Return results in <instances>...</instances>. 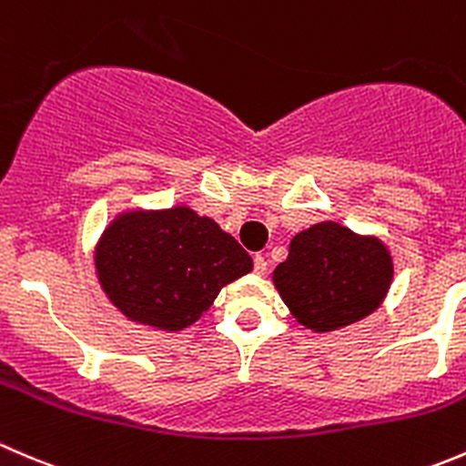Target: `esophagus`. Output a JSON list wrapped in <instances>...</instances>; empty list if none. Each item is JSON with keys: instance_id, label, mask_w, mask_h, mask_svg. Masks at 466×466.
Masks as SVG:
<instances>
[{"instance_id": "1", "label": "esophagus", "mask_w": 466, "mask_h": 466, "mask_svg": "<svg viewBox=\"0 0 466 466\" xmlns=\"http://www.w3.org/2000/svg\"><path fill=\"white\" fill-rule=\"evenodd\" d=\"M253 269H256V274H265L267 271L265 256H260V253H256V256H253Z\"/></svg>"}]
</instances>
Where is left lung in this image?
I'll return each instance as SVG.
<instances>
[{"instance_id":"left-lung-1","label":"left lung","mask_w":466,"mask_h":466,"mask_svg":"<svg viewBox=\"0 0 466 466\" xmlns=\"http://www.w3.org/2000/svg\"><path fill=\"white\" fill-rule=\"evenodd\" d=\"M394 262L374 235H358L338 222L297 233L288 260L274 269V285L294 319L315 333L365 319L383 303Z\"/></svg>"}]
</instances>
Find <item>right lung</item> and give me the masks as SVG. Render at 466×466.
I'll return each mask as SVG.
<instances>
[{
  "instance_id": "add662e5",
  "label": "right lung",
  "mask_w": 466,
  "mask_h": 466,
  "mask_svg": "<svg viewBox=\"0 0 466 466\" xmlns=\"http://www.w3.org/2000/svg\"><path fill=\"white\" fill-rule=\"evenodd\" d=\"M101 289L127 319L158 330L195 324L224 285L253 269L233 235L187 206L128 210L95 248Z\"/></svg>"
}]
</instances>
